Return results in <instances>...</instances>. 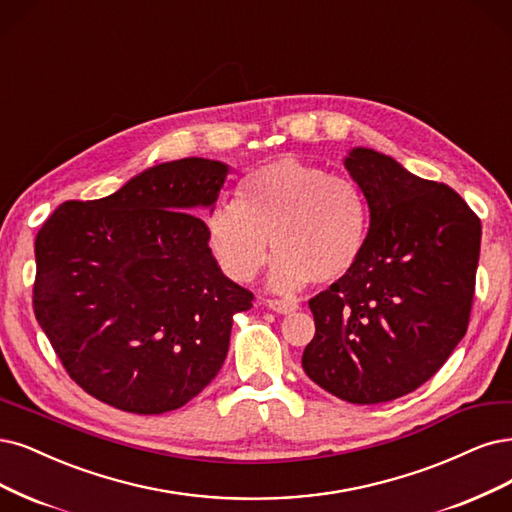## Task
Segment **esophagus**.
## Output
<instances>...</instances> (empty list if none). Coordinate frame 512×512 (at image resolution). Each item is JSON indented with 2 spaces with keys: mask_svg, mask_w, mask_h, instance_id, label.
Segmentation results:
<instances>
[{
  "mask_svg": "<svg viewBox=\"0 0 512 512\" xmlns=\"http://www.w3.org/2000/svg\"><path fill=\"white\" fill-rule=\"evenodd\" d=\"M267 307H269L271 311H275V313H281V315H288V313H292V311L298 309L296 301H269Z\"/></svg>",
  "mask_w": 512,
  "mask_h": 512,
  "instance_id": "esophagus-1",
  "label": "esophagus"
}]
</instances>
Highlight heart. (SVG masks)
I'll list each match as a JSON object with an SVG mask.
<instances>
[{
	"label": "heart",
	"mask_w": 512,
	"mask_h": 512,
	"mask_svg": "<svg viewBox=\"0 0 512 512\" xmlns=\"http://www.w3.org/2000/svg\"><path fill=\"white\" fill-rule=\"evenodd\" d=\"M207 245L235 281H252L277 254L269 273L275 292L339 281L356 269L368 241V203L341 175L294 156L252 169L239 182L235 203L207 216Z\"/></svg>",
	"instance_id": "heart-1"
}]
</instances>
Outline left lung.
Returning <instances> with one entry per match:
<instances>
[{"mask_svg":"<svg viewBox=\"0 0 512 512\" xmlns=\"http://www.w3.org/2000/svg\"><path fill=\"white\" fill-rule=\"evenodd\" d=\"M343 165L368 203V241L356 269L309 301L303 370L332 396L379 404L417 390L464 339L481 220L373 148H351Z\"/></svg>","mask_w":512,"mask_h":512,"instance_id":"1","label":"left lung"}]
</instances>
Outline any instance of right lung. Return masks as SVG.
Segmentation results:
<instances>
[{
    "label": "right lung",
    "mask_w": 512,
    "mask_h": 512,
    "mask_svg": "<svg viewBox=\"0 0 512 512\" xmlns=\"http://www.w3.org/2000/svg\"><path fill=\"white\" fill-rule=\"evenodd\" d=\"M228 171L199 156L154 165L110 197L59 205L40 228L35 317L86 394L161 415L220 373L254 294L222 273L195 214L216 207Z\"/></svg>",
    "instance_id": "add662e5"
}]
</instances>
